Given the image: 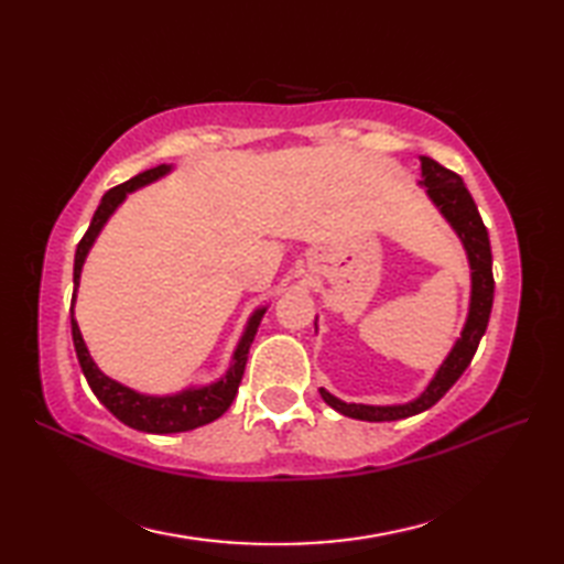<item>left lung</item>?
I'll list each match as a JSON object with an SVG mask.
<instances>
[{"instance_id": "8db88e82", "label": "left lung", "mask_w": 564, "mask_h": 564, "mask_svg": "<svg viewBox=\"0 0 564 564\" xmlns=\"http://www.w3.org/2000/svg\"><path fill=\"white\" fill-rule=\"evenodd\" d=\"M419 162H422V182H419V186L426 188L429 200L434 203L436 210L443 215V220L458 235L467 254V263H470V305H467V317L458 341L453 344V349L443 358L434 378H431L426 390L416 400L404 404H356L334 398L332 392L319 388L322 400L332 410H337L344 416L361 419V422H398V419L414 416L419 412H426L429 406H434L455 386V380L465 373V368L470 366L477 344H480L487 329L489 313H492V247H489V235L480 218V210H477L470 191L465 188L458 174L446 170V166H441L431 158H419Z\"/></svg>"}]
</instances>
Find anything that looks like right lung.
I'll use <instances>...</instances> for the list:
<instances>
[{
  "label": "right lung",
  "mask_w": 564,
  "mask_h": 564,
  "mask_svg": "<svg viewBox=\"0 0 564 564\" xmlns=\"http://www.w3.org/2000/svg\"><path fill=\"white\" fill-rule=\"evenodd\" d=\"M170 172H172V164H160L154 166V170L133 176L130 182L121 186L106 191L97 213H94L89 230L84 232L82 242L77 245V251H75V295L79 289V275H82L84 261H87L89 249L94 242H97L99 232L104 230V225L109 223L116 208L121 206L128 194H133V191L148 184H154L158 178L166 176ZM75 295H72V341H75V351H77L84 378H87L91 392L97 394V400L118 419V422H123L130 429L145 431V434H182V431L198 429L223 416L227 412V406H230L235 400L239 382H242L249 346L257 337L263 313H267V307H259L251 313L242 337L237 341L232 364L220 380L210 382V386H191L174 394H145L101 373L99 366L94 364V358L87 349V344L82 339V332L75 319Z\"/></svg>",
  "instance_id": "1"
}]
</instances>
